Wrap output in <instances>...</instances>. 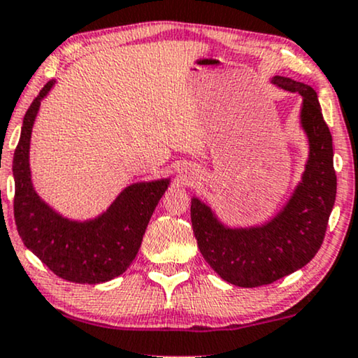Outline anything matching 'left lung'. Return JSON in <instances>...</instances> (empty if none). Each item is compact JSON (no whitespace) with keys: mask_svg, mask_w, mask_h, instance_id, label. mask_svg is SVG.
Returning a JSON list of instances; mask_svg holds the SVG:
<instances>
[{"mask_svg":"<svg viewBox=\"0 0 358 358\" xmlns=\"http://www.w3.org/2000/svg\"><path fill=\"white\" fill-rule=\"evenodd\" d=\"M273 84L301 95L300 123L310 143L301 183L289 203L264 225L229 229L209 206L191 199V224L201 255L220 278L238 287L273 284L308 264L321 248L336 201L332 136L318 95L310 85L284 76H274Z\"/></svg>","mask_w":358,"mask_h":358,"instance_id":"1","label":"left lung"}]
</instances>
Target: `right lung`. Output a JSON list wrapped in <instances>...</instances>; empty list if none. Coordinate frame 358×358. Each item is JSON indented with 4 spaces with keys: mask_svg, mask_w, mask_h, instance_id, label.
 <instances>
[{
    "mask_svg": "<svg viewBox=\"0 0 358 358\" xmlns=\"http://www.w3.org/2000/svg\"><path fill=\"white\" fill-rule=\"evenodd\" d=\"M48 80L30 103L13 159L14 219L24 245L58 278L78 284L112 280L129 268L155 206L170 180L143 181L124 188L102 215L85 222L69 220L45 204L30 180V134Z\"/></svg>",
    "mask_w": 358,
    "mask_h": 358,
    "instance_id": "obj_1",
    "label": "right lung"
}]
</instances>
